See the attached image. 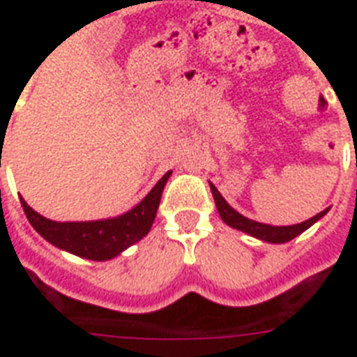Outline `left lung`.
Wrapping results in <instances>:
<instances>
[{
    "label": "left lung",
    "instance_id": "1",
    "mask_svg": "<svg viewBox=\"0 0 357 357\" xmlns=\"http://www.w3.org/2000/svg\"><path fill=\"white\" fill-rule=\"evenodd\" d=\"M209 187H211L213 198H215V204H217L218 215H220V218H222L224 222L228 224L229 228L244 231V234L252 235V237L259 238V241H265V243H272V244L289 243V241H293L294 237H298L300 234H304L305 229L311 228L317 220H321V218L330 211V207H328V209H324V211L317 213L315 217H311L310 220H304V222H300V224H293V226H272V224L255 222V220H252V218H246L244 215L235 211L234 207L224 200V196L218 192V189L211 183V181H209Z\"/></svg>",
    "mask_w": 357,
    "mask_h": 357
}]
</instances>
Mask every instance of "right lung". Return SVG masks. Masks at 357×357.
Instances as JSON below:
<instances>
[{"label":"right lung","instance_id":"1","mask_svg":"<svg viewBox=\"0 0 357 357\" xmlns=\"http://www.w3.org/2000/svg\"><path fill=\"white\" fill-rule=\"evenodd\" d=\"M172 170H168L155 187L142 200L129 209L128 213L103 220H89V222H57L42 217L33 207L27 206L24 198H20L25 217L31 226L46 238L53 246L79 255L92 261H107L120 255L123 250L139 243L151 229L155 220L157 207L161 202V195Z\"/></svg>","mask_w":357,"mask_h":357}]
</instances>
